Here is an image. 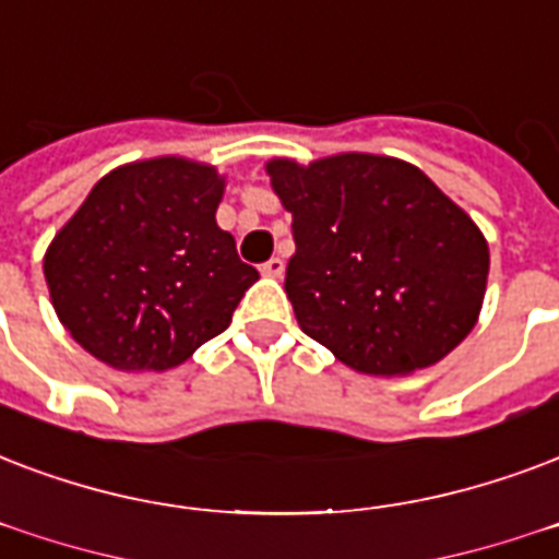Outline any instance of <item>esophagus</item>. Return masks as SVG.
Masks as SVG:
<instances>
[{"label": "esophagus", "mask_w": 559, "mask_h": 559, "mask_svg": "<svg viewBox=\"0 0 559 559\" xmlns=\"http://www.w3.org/2000/svg\"><path fill=\"white\" fill-rule=\"evenodd\" d=\"M261 272L263 275H270V278H281V275H284V261H281V258H270V261L261 266Z\"/></svg>", "instance_id": "34e87169"}]
</instances>
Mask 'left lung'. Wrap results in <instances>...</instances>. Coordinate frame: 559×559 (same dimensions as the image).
<instances>
[{
  "label": "left lung",
  "mask_w": 559,
  "mask_h": 559,
  "mask_svg": "<svg viewBox=\"0 0 559 559\" xmlns=\"http://www.w3.org/2000/svg\"><path fill=\"white\" fill-rule=\"evenodd\" d=\"M293 213L284 289L301 331L366 374L437 364L475 328L489 249L416 166L381 155L266 164Z\"/></svg>",
  "instance_id": "1"
}]
</instances>
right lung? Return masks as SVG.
Returning a JSON list of instances; mask_svg holds the SVG:
<instances>
[{
    "mask_svg": "<svg viewBox=\"0 0 559 559\" xmlns=\"http://www.w3.org/2000/svg\"><path fill=\"white\" fill-rule=\"evenodd\" d=\"M223 178L185 157L114 169L55 234L43 272L72 340L114 369H173L261 278L216 225Z\"/></svg>",
    "mask_w": 559,
    "mask_h": 559,
    "instance_id": "obj_1",
    "label": "right lung"
}]
</instances>
